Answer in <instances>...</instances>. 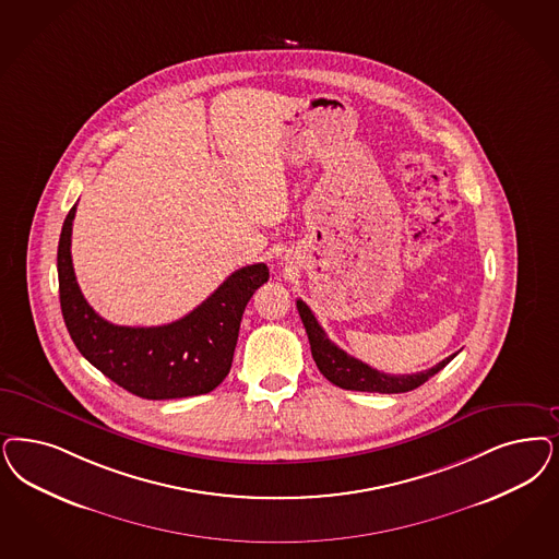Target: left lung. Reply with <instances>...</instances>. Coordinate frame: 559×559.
<instances>
[{
  "mask_svg": "<svg viewBox=\"0 0 559 559\" xmlns=\"http://www.w3.org/2000/svg\"><path fill=\"white\" fill-rule=\"evenodd\" d=\"M297 309L301 316V322L308 332L309 347L311 355L318 369L322 371V376L330 380L332 384L345 390H357V392H382V394H399V392H408L415 390L419 385L425 384L431 376H436L440 369L448 366L454 357H445L438 366L417 373H408V376H390L384 371H378L373 367L367 366L364 361L355 359L347 355L343 348L336 347L324 332V328L318 324L316 316L311 313V309L297 299Z\"/></svg>",
  "mask_w": 559,
  "mask_h": 559,
  "instance_id": "obj_1",
  "label": "left lung"
}]
</instances>
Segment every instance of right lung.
I'll list each match as a JSON object with an SVG mask.
<instances>
[{"label": "right lung", "instance_id": "obj_1", "mask_svg": "<svg viewBox=\"0 0 559 559\" xmlns=\"http://www.w3.org/2000/svg\"><path fill=\"white\" fill-rule=\"evenodd\" d=\"M68 212L58 248L59 304L66 328L84 359L123 390L148 401L206 394L231 369L243 309L269 281L266 264L235 270L206 301L165 326H116L91 308L72 266Z\"/></svg>", "mask_w": 559, "mask_h": 559}]
</instances>
